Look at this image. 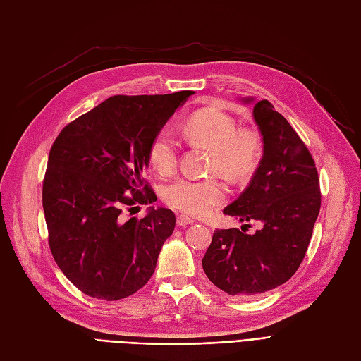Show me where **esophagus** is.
<instances>
[{
  "label": "esophagus",
  "mask_w": 361,
  "mask_h": 361,
  "mask_svg": "<svg viewBox=\"0 0 361 361\" xmlns=\"http://www.w3.org/2000/svg\"><path fill=\"white\" fill-rule=\"evenodd\" d=\"M194 220L190 218L188 215H179L178 216V226H187V224H192Z\"/></svg>",
  "instance_id": "34e87169"
}]
</instances>
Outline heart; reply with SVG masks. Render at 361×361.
Here are the masks:
<instances>
[{
    "label": "heart",
    "mask_w": 361,
    "mask_h": 361,
    "mask_svg": "<svg viewBox=\"0 0 361 361\" xmlns=\"http://www.w3.org/2000/svg\"><path fill=\"white\" fill-rule=\"evenodd\" d=\"M183 138L211 149L209 170L220 171L232 182L251 176L259 161V140L250 130H239L236 120L215 108L190 114L182 123ZM179 145L171 130H158L149 146V162L158 174H170L178 167ZM162 199L174 209L204 215L226 199L224 183L216 176L203 179L182 176L167 183Z\"/></svg>",
    "instance_id": "1"
}]
</instances>
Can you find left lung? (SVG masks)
<instances>
[{
  "instance_id": "8db88e82",
  "label": "left lung",
  "mask_w": 361,
  "mask_h": 361,
  "mask_svg": "<svg viewBox=\"0 0 361 361\" xmlns=\"http://www.w3.org/2000/svg\"><path fill=\"white\" fill-rule=\"evenodd\" d=\"M253 117L264 137L253 179L224 214L260 228H216L202 265L228 295H260L286 283L305 256L321 209L319 178L312 154L269 101H259Z\"/></svg>"
}]
</instances>
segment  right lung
I'll use <instances>...</instances> for the list:
<instances>
[{
  "mask_svg": "<svg viewBox=\"0 0 361 361\" xmlns=\"http://www.w3.org/2000/svg\"><path fill=\"white\" fill-rule=\"evenodd\" d=\"M191 94L111 96L52 143L42 188L48 244L63 274L89 297L126 298L154 274L176 216L150 207L145 218L125 220L123 211L157 202L143 178L149 146Z\"/></svg>",
  "mask_w": 361,
  "mask_h": 361,
  "instance_id": "add662e5",
  "label": "right lung"
}]
</instances>
